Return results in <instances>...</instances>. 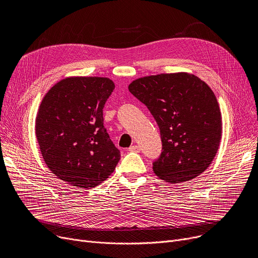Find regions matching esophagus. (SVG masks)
Returning a JSON list of instances; mask_svg holds the SVG:
<instances>
[{
    "label": "esophagus",
    "mask_w": 258,
    "mask_h": 258,
    "mask_svg": "<svg viewBox=\"0 0 258 258\" xmlns=\"http://www.w3.org/2000/svg\"><path fill=\"white\" fill-rule=\"evenodd\" d=\"M130 152H135V153H139L140 152V147L138 145H132L130 148H128Z\"/></svg>",
    "instance_id": "1"
}]
</instances>
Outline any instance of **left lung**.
I'll return each instance as SVG.
<instances>
[{
	"label": "left lung",
	"mask_w": 258,
	"mask_h": 258,
	"mask_svg": "<svg viewBox=\"0 0 258 258\" xmlns=\"http://www.w3.org/2000/svg\"><path fill=\"white\" fill-rule=\"evenodd\" d=\"M128 90L147 106L160 128L162 153L153 162L158 177L175 184L205 171L222 138V116L212 90L188 73L138 78Z\"/></svg>",
	"instance_id": "1"
}]
</instances>
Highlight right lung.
Here are the masks:
<instances>
[{
	"mask_svg": "<svg viewBox=\"0 0 258 258\" xmlns=\"http://www.w3.org/2000/svg\"><path fill=\"white\" fill-rule=\"evenodd\" d=\"M115 89L105 77H68L39 105L35 135L48 168L60 180L93 188L110 177L120 160L103 125V107Z\"/></svg>",
	"mask_w": 258,
	"mask_h": 258,
	"instance_id": "1",
	"label": "right lung"
}]
</instances>
